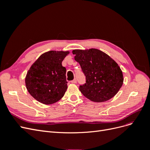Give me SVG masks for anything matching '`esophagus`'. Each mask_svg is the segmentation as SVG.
<instances>
[{
    "instance_id": "esophagus-1",
    "label": "esophagus",
    "mask_w": 150,
    "mask_h": 150,
    "mask_svg": "<svg viewBox=\"0 0 150 150\" xmlns=\"http://www.w3.org/2000/svg\"><path fill=\"white\" fill-rule=\"evenodd\" d=\"M77 83V81H76V79H73L72 81H71V83H74V84H75V83Z\"/></svg>"
}]
</instances>
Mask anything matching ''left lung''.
I'll return each instance as SVG.
<instances>
[{"mask_svg":"<svg viewBox=\"0 0 150 150\" xmlns=\"http://www.w3.org/2000/svg\"><path fill=\"white\" fill-rule=\"evenodd\" d=\"M75 60L79 63L86 83L79 90L89 100L101 103L110 100L123 84V75L117 62L97 49H74Z\"/></svg>","mask_w":150,"mask_h":150,"instance_id":"left-lung-1","label":"left lung"}]
</instances>
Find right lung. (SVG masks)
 I'll return each mask as SVG.
<instances>
[{"instance_id": "obj_1", "label": "right lung", "mask_w": 150, "mask_h": 150, "mask_svg": "<svg viewBox=\"0 0 150 150\" xmlns=\"http://www.w3.org/2000/svg\"><path fill=\"white\" fill-rule=\"evenodd\" d=\"M69 51H50L43 53L28 71L25 83L29 94L44 104L55 103L67 89L66 67L62 62Z\"/></svg>"}]
</instances>
